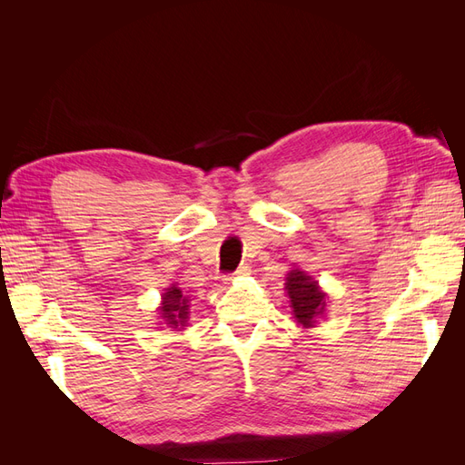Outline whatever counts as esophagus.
<instances>
[{"mask_svg": "<svg viewBox=\"0 0 465 465\" xmlns=\"http://www.w3.org/2000/svg\"><path fill=\"white\" fill-rule=\"evenodd\" d=\"M248 272H250V265L242 263L241 267H238V270H236L234 273H231V275H224V281H231L232 277H241V275H248Z\"/></svg>", "mask_w": 465, "mask_h": 465, "instance_id": "1", "label": "esophagus"}]
</instances>
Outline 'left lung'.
Wrapping results in <instances>:
<instances>
[{
	"label": "left lung",
	"mask_w": 465,
	"mask_h": 465,
	"mask_svg": "<svg viewBox=\"0 0 465 465\" xmlns=\"http://www.w3.org/2000/svg\"><path fill=\"white\" fill-rule=\"evenodd\" d=\"M285 285H287L294 318H297V322L306 328L314 326V318L322 314L323 306H326V302H323V294L320 292L316 281H312V277L306 275L304 272L294 270L287 275Z\"/></svg>",
	"instance_id": "obj_1"
}]
</instances>
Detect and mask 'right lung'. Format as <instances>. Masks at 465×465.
<instances>
[{
    "instance_id": "right-lung-1",
    "label": "right lung",
    "mask_w": 465,
    "mask_h": 465,
    "mask_svg": "<svg viewBox=\"0 0 465 465\" xmlns=\"http://www.w3.org/2000/svg\"><path fill=\"white\" fill-rule=\"evenodd\" d=\"M163 318L176 328L178 323H184L188 318V299L182 297V291L178 287H171L163 297Z\"/></svg>"
}]
</instances>
